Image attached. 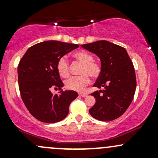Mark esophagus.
Returning a JSON list of instances; mask_svg holds the SVG:
<instances>
[{
  "label": "esophagus",
  "mask_w": 158,
  "mask_h": 158,
  "mask_svg": "<svg viewBox=\"0 0 158 158\" xmlns=\"http://www.w3.org/2000/svg\"><path fill=\"white\" fill-rule=\"evenodd\" d=\"M79 95L80 96V97H87V94H85V93H79Z\"/></svg>",
  "instance_id": "1"
}]
</instances>
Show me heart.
Wrapping results in <instances>:
<instances>
[{
    "instance_id": "b5f03b06",
    "label": "heart",
    "mask_w": 158,
    "mask_h": 158,
    "mask_svg": "<svg viewBox=\"0 0 158 158\" xmlns=\"http://www.w3.org/2000/svg\"><path fill=\"white\" fill-rule=\"evenodd\" d=\"M73 57L82 64L79 77H71L65 81V86L69 90L81 91L90 83V77L97 79L101 73V66L99 63L93 60V56L86 51H78L73 53ZM58 73L62 78L70 76V65L65 56L59 58L56 63Z\"/></svg>"
}]
</instances>
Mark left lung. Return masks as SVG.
Segmentation results:
<instances>
[{
	"instance_id": "8db88e82",
	"label": "left lung",
	"mask_w": 158,
	"mask_h": 158,
	"mask_svg": "<svg viewBox=\"0 0 158 158\" xmlns=\"http://www.w3.org/2000/svg\"><path fill=\"white\" fill-rule=\"evenodd\" d=\"M101 60V73L94 86L102 90L90 95L96 103L89 112L100 121H111L126 112L133 100L136 75L133 63L126 50L108 41H97L81 45Z\"/></svg>"
}]
</instances>
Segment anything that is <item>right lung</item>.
Here are the masks:
<instances>
[{
	"label": "right lung",
	"instance_id": "right-lung-1",
	"mask_svg": "<svg viewBox=\"0 0 158 158\" xmlns=\"http://www.w3.org/2000/svg\"><path fill=\"white\" fill-rule=\"evenodd\" d=\"M79 45L58 41H47L30 47L18 66L19 90L25 106L35 118L53 123L68 116L69 106L78 97L73 90H51L64 86L56 70L59 58L78 48Z\"/></svg>",
	"mask_w": 158,
	"mask_h": 158
}]
</instances>
